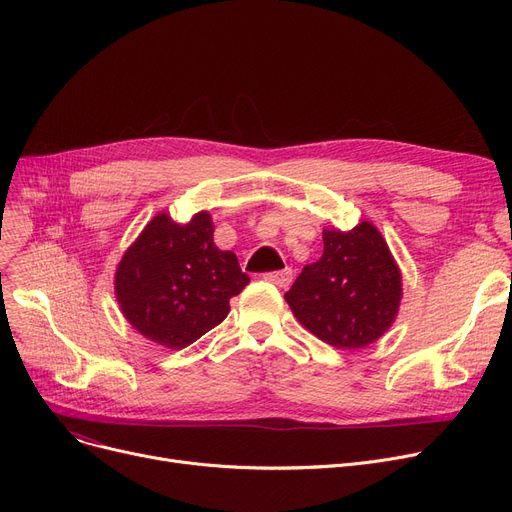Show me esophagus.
Wrapping results in <instances>:
<instances>
[{
  "instance_id": "34e87169",
  "label": "esophagus",
  "mask_w": 512,
  "mask_h": 512,
  "mask_svg": "<svg viewBox=\"0 0 512 512\" xmlns=\"http://www.w3.org/2000/svg\"><path fill=\"white\" fill-rule=\"evenodd\" d=\"M267 282H272V284H276L278 288H286V286H290V282H292V270L290 267H286V270H280V272H270V274H265L263 276Z\"/></svg>"
}]
</instances>
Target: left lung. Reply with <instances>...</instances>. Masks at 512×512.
I'll return each mask as SVG.
<instances>
[{"mask_svg":"<svg viewBox=\"0 0 512 512\" xmlns=\"http://www.w3.org/2000/svg\"><path fill=\"white\" fill-rule=\"evenodd\" d=\"M301 324L334 348H363L388 332L402 299V276L371 222L324 230V253L284 294Z\"/></svg>","mask_w":512,"mask_h":512,"instance_id":"left-lung-1","label":"left lung"}]
</instances>
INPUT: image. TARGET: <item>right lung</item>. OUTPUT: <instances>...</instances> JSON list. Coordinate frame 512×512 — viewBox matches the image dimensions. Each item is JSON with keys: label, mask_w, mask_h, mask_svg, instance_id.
<instances>
[{"label": "right lung", "mask_w": 512, "mask_h": 512, "mask_svg": "<svg viewBox=\"0 0 512 512\" xmlns=\"http://www.w3.org/2000/svg\"><path fill=\"white\" fill-rule=\"evenodd\" d=\"M247 284L236 255L215 247L211 215L199 211L186 224L157 213L118 263L114 288L134 330L184 348L222 324Z\"/></svg>", "instance_id": "1"}]
</instances>
